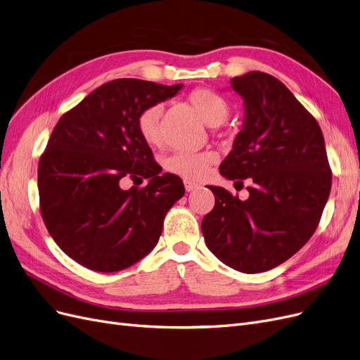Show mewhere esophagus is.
Returning a JSON list of instances; mask_svg holds the SVG:
<instances>
[{"label":"esophagus","mask_w":360,"mask_h":360,"mask_svg":"<svg viewBox=\"0 0 360 360\" xmlns=\"http://www.w3.org/2000/svg\"><path fill=\"white\" fill-rule=\"evenodd\" d=\"M200 184L198 183H193L191 180H184V189H186V192H192L195 189H198Z\"/></svg>","instance_id":"34e87169"}]
</instances>
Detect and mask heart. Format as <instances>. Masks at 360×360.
I'll return each instance as SVG.
<instances>
[{"label":"heart","instance_id":"b5f03b06","mask_svg":"<svg viewBox=\"0 0 360 360\" xmlns=\"http://www.w3.org/2000/svg\"><path fill=\"white\" fill-rule=\"evenodd\" d=\"M189 102L200 114L202 122L210 127H217L226 122L230 115V105L222 96L212 90H195L189 96ZM163 106L160 103H153L141 111L138 117V129L147 144H160V117ZM216 155L210 150L202 151H174L171 153L163 167L171 174H176L186 180H200L205 176V172L213 165Z\"/></svg>","mask_w":360,"mask_h":360}]
</instances>
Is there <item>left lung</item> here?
I'll use <instances>...</instances> for the list:
<instances>
[{"mask_svg":"<svg viewBox=\"0 0 360 360\" xmlns=\"http://www.w3.org/2000/svg\"><path fill=\"white\" fill-rule=\"evenodd\" d=\"M245 117L219 171L252 181L242 201L209 186L213 210L202 217L204 240L224 264L261 274L284 263L317 230L332 188L321 129L275 76L248 72L231 79Z\"/></svg>","mask_w":360,"mask_h":360,"instance_id":"8db88e82","label":"left lung"}]
</instances>
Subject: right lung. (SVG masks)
Returning <instances> with one entry per match:
<instances>
[{
	"label": "right lung",
	"mask_w": 360,
	"mask_h": 360,
	"mask_svg": "<svg viewBox=\"0 0 360 360\" xmlns=\"http://www.w3.org/2000/svg\"><path fill=\"white\" fill-rule=\"evenodd\" d=\"M183 84L124 78L101 85L53 127L39 162L40 213L51 237L76 263L103 274L134 266L158 245L163 217L184 195L138 129L147 106L176 96ZM123 178H148L127 191Z\"/></svg>",
	"instance_id": "1"
}]
</instances>
